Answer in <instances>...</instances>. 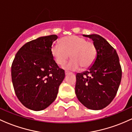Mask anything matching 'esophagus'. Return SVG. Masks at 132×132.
I'll return each mask as SVG.
<instances>
[{
  "instance_id": "esophagus-1",
  "label": "esophagus",
  "mask_w": 132,
  "mask_h": 132,
  "mask_svg": "<svg viewBox=\"0 0 132 132\" xmlns=\"http://www.w3.org/2000/svg\"><path fill=\"white\" fill-rule=\"evenodd\" d=\"M69 73H70V72L67 71H65V75H68Z\"/></svg>"
}]
</instances>
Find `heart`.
Masks as SVG:
<instances>
[{
  "label": "heart",
  "mask_w": 132,
  "mask_h": 132,
  "mask_svg": "<svg viewBox=\"0 0 132 132\" xmlns=\"http://www.w3.org/2000/svg\"><path fill=\"white\" fill-rule=\"evenodd\" d=\"M51 54L59 66H63L70 57L71 61L64 68L76 70L80 68H87L93 64L97 57V48L92 42L77 35L63 37L61 45L55 44L51 48Z\"/></svg>",
  "instance_id": "b5f03b06"
}]
</instances>
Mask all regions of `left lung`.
<instances>
[{
	"label": "left lung",
	"mask_w": 132,
	"mask_h": 132,
	"mask_svg": "<svg viewBox=\"0 0 132 132\" xmlns=\"http://www.w3.org/2000/svg\"><path fill=\"white\" fill-rule=\"evenodd\" d=\"M83 36L94 42L97 57L88 70L76 75L75 94L86 108L100 110L116 96L121 80V65L116 50L103 37L97 34Z\"/></svg>",
	"instance_id": "8db88e82"
}]
</instances>
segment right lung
<instances>
[{"label": "right lung", "mask_w": 132, "mask_h": 132, "mask_svg": "<svg viewBox=\"0 0 132 132\" xmlns=\"http://www.w3.org/2000/svg\"><path fill=\"white\" fill-rule=\"evenodd\" d=\"M55 35L41 37L20 48L11 66L15 94L22 104L33 111H41L55 99L65 77L51 54Z\"/></svg>", "instance_id": "obj_1"}]
</instances>
